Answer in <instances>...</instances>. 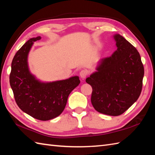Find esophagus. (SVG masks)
I'll return each mask as SVG.
<instances>
[{
	"label": "esophagus",
	"mask_w": 155,
	"mask_h": 155,
	"mask_svg": "<svg viewBox=\"0 0 155 155\" xmlns=\"http://www.w3.org/2000/svg\"><path fill=\"white\" fill-rule=\"evenodd\" d=\"M88 75V72L86 70H82L80 73V77L82 79V80H84L86 77H87Z\"/></svg>",
	"instance_id": "1"
}]
</instances>
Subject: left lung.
<instances>
[{"instance_id": "1", "label": "left lung", "mask_w": 155, "mask_h": 155, "mask_svg": "<svg viewBox=\"0 0 155 155\" xmlns=\"http://www.w3.org/2000/svg\"><path fill=\"white\" fill-rule=\"evenodd\" d=\"M117 50L100 60L96 71L86 79L92 86L91 102L98 112L117 116L141 94L144 67L139 53L120 34L114 35Z\"/></svg>"}]
</instances>
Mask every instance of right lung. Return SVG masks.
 Instances as JSON below:
<instances>
[{
    "mask_svg": "<svg viewBox=\"0 0 155 155\" xmlns=\"http://www.w3.org/2000/svg\"><path fill=\"white\" fill-rule=\"evenodd\" d=\"M39 39L40 36L30 39L14 55L10 84L17 105L24 112L37 120L47 121L63 112L68 97L80 84V80L78 76L49 82L38 80L29 70L28 56L34 42Z\"/></svg>",
    "mask_w": 155,
    "mask_h": 155,
    "instance_id": "obj_1",
    "label": "right lung"
}]
</instances>
